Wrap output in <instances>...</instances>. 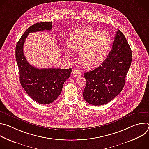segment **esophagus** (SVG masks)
Instances as JSON below:
<instances>
[{
    "mask_svg": "<svg viewBox=\"0 0 149 149\" xmlns=\"http://www.w3.org/2000/svg\"><path fill=\"white\" fill-rule=\"evenodd\" d=\"M73 74L75 77H78L81 76V73L80 71H79L78 70H75L73 71Z\"/></svg>",
    "mask_w": 149,
    "mask_h": 149,
    "instance_id": "esophagus-1",
    "label": "esophagus"
}]
</instances>
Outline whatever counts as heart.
Instances as JSON below:
<instances>
[{"label":"heart","instance_id":"heart-1","mask_svg":"<svg viewBox=\"0 0 149 149\" xmlns=\"http://www.w3.org/2000/svg\"><path fill=\"white\" fill-rule=\"evenodd\" d=\"M69 44H66V53L73 55L74 51H79V59L87 68H95L104 61L110 52L113 40L107 31L95 30L84 27L74 30L70 35Z\"/></svg>","mask_w":149,"mask_h":149}]
</instances>
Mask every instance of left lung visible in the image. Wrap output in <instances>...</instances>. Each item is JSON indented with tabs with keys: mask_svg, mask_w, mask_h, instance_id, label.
<instances>
[{
	"mask_svg": "<svg viewBox=\"0 0 149 149\" xmlns=\"http://www.w3.org/2000/svg\"><path fill=\"white\" fill-rule=\"evenodd\" d=\"M132 59L128 42L118 30L107 58L98 68L84 74L87 80L83 92L84 100L91 105H102L117 97L124 86Z\"/></svg>",
	"mask_w": 149,
	"mask_h": 149,
	"instance_id": "left-lung-1",
	"label": "left lung"
}]
</instances>
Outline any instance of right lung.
<instances>
[{"label":"right lung","mask_w":149,"mask_h":149,"mask_svg":"<svg viewBox=\"0 0 149 149\" xmlns=\"http://www.w3.org/2000/svg\"><path fill=\"white\" fill-rule=\"evenodd\" d=\"M52 22L36 23L26 29L16 46V60L21 86L26 93L40 104H48L60 95L63 84L70 77L72 69H39L31 65L24 54V45L29 33L52 29ZM59 41H58L59 42Z\"/></svg>","instance_id":"obj_1"}]
</instances>
